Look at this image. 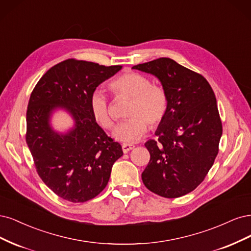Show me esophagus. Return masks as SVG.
<instances>
[{
  "mask_svg": "<svg viewBox=\"0 0 251 251\" xmlns=\"http://www.w3.org/2000/svg\"><path fill=\"white\" fill-rule=\"evenodd\" d=\"M134 148L133 144H123L122 145V150L124 153H127Z\"/></svg>",
  "mask_w": 251,
  "mask_h": 251,
  "instance_id": "1",
  "label": "esophagus"
}]
</instances>
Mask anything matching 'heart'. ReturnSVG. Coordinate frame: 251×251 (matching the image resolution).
<instances>
[{
    "instance_id": "obj_1",
    "label": "heart",
    "mask_w": 251,
    "mask_h": 251,
    "mask_svg": "<svg viewBox=\"0 0 251 251\" xmlns=\"http://www.w3.org/2000/svg\"><path fill=\"white\" fill-rule=\"evenodd\" d=\"M110 91L116 97H128L127 116L123 122L115 128L114 137L124 143L140 140L148 130V123L157 126L167 115L169 99L165 88L152 84L149 78L140 73L129 72L120 75L109 84ZM90 108L93 118L102 128L114 126V118L110 114L109 102L101 91L96 90L90 97Z\"/></svg>"
}]
</instances>
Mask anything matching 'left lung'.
<instances>
[{
    "label": "left lung",
    "mask_w": 251,
    "mask_h": 251,
    "mask_svg": "<svg viewBox=\"0 0 251 251\" xmlns=\"http://www.w3.org/2000/svg\"><path fill=\"white\" fill-rule=\"evenodd\" d=\"M132 69L157 77L169 99L167 115L155 131L157 141L145 144L150 160L143 182L161 197L183 196L203 181L219 151L222 123L214 91L203 76L171 58Z\"/></svg>",
    "instance_id": "1"
}]
</instances>
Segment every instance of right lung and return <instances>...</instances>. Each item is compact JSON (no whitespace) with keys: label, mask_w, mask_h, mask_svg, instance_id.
<instances>
[{"label":"right lung","mask_w":251,"mask_h":251,"mask_svg":"<svg viewBox=\"0 0 251 251\" xmlns=\"http://www.w3.org/2000/svg\"><path fill=\"white\" fill-rule=\"evenodd\" d=\"M121 69L67 59L48 71L30 96L26 142L39 177L64 200L77 203L99 195L112 165L123 155L122 146L97 124L90 108L97 86ZM57 107L75 121L68 134L56 133L50 126V116Z\"/></svg>","instance_id":"1"}]
</instances>
